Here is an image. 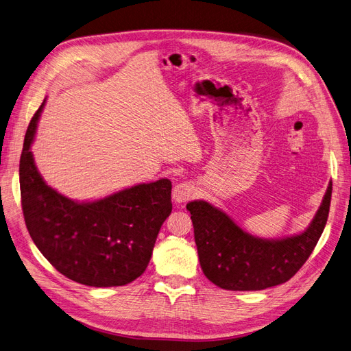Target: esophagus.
<instances>
[{"mask_svg": "<svg viewBox=\"0 0 351 351\" xmlns=\"http://www.w3.org/2000/svg\"><path fill=\"white\" fill-rule=\"evenodd\" d=\"M196 195V189L195 186L189 182H182V183H178L175 188H173V192H172V197L176 203H186L189 202L191 199H193Z\"/></svg>", "mask_w": 351, "mask_h": 351, "instance_id": "esophagus-1", "label": "esophagus"}]
</instances>
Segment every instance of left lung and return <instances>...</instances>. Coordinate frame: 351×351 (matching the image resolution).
Masks as SVG:
<instances>
[{
	"label": "left lung",
	"mask_w": 351,
	"mask_h": 351,
	"mask_svg": "<svg viewBox=\"0 0 351 351\" xmlns=\"http://www.w3.org/2000/svg\"><path fill=\"white\" fill-rule=\"evenodd\" d=\"M330 199L332 183L309 227L279 240L248 234L204 200L188 203L203 274L227 291H261L289 281L315 250L329 217Z\"/></svg>",
	"instance_id": "left-lung-1"
}]
</instances>
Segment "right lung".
I'll use <instances>...</instances> for the list:
<instances>
[{"mask_svg": "<svg viewBox=\"0 0 351 351\" xmlns=\"http://www.w3.org/2000/svg\"><path fill=\"white\" fill-rule=\"evenodd\" d=\"M45 101L28 125L19 160L23 219L38 250L62 275L123 287L147 269L160 226L172 212L169 179L141 183L96 202H75L46 184L31 144Z\"/></svg>", "mask_w": 351, "mask_h": 351, "instance_id": "obj_1", "label": "right lung"}]
</instances>
